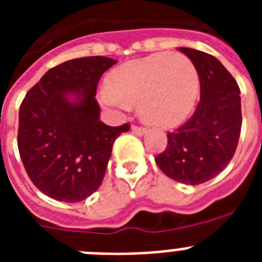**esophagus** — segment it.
<instances>
[{"label":"esophagus","instance_id":"34e87169","mask_svg":"<svg viewBox=\"0 0 262 262\" xmlns=\"http://www.w3.org/2000/svg\"><path fill=\"white\" fill-rule=\"evenodd\" d=\"M131 129H133V133L136 134V135H144V133H145L144 127L133 126V127H131Z\"/></svg>","mask_w":262,"mask_h":262}]
</instances>
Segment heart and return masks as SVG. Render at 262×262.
<instances>
[{
  "label": "heart",
  "mask_w": 262,
  "mask_h": 262,
  "mask_svg": "<svg viewBox=\"0 0 262 262\" xmlns=\"http://www.w3.org/2000/svg\"><path fill=\"white\" fill-rule=\"evenodd\" d=\"M102 90L103 103L127 110L138 102L148 123L172 127L193 111L200 96V75L182 53L160 52L133 60L115 69Z\"/></svg>",
  "instance_id": "b5f03b06"
}]
</instances>
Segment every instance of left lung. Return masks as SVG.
<instances>
[{"instance_id": "8db88e82", "label": "left lung", "mask_w": 262, "mask_h": 262, "mask_svg": "<svg viewBox=\"0 0 262 262\" xmlns=\"http://www.w3.org/2000/svg\"><path fill=\"white\" fill-rule=\"evenodd\" d=\"M178 51L198 71L200 103L186 123L166 135L168 145L155 161L174 181L200 185L219 174L235 155L242 131L240 89L212 55L193 48Z\"/></svg>"}]
</instances>
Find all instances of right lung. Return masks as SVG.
<instances>
[{"mask_svg":"<svg viewBox=\"0 0 262 262\" xmlns=\"http://www.w3.org/2000/svg\"><path fill=\"white\" fill-rule=\"evenodd\" d=\"M114 64L105 56L61 62L20 103V159L32 184L53 200L75 203L92 195L102 184L115 139L129 129L99 119L97 84Z\"/></svg>","mask_w":262,"mask_h":262,"instance_id":"1","label":"right lung"}]
</instances>
